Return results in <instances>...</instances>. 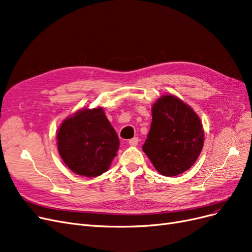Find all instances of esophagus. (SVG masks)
<instances>
[{
	"instance_id": "34e87169",
	"label": "esophagus",
	"mask_w": 252,
	"mask_h": 252,
	"mask_svg": "<svg viewBox=\"0 0 252 252\" xmlns=\"http://www.w3.org/2000/svg\"><path fill=\"white\" fill-rule=\"evenodd\" d=\"M138 141H139V139H138L137 137H135V138L129 139V140H128V144L131 145V146H137Z\"/></svg>"
}]
</instances>
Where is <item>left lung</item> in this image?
Here are the masks:
<instances>
[{
	"mask_svg": "<svg viewBox=\"0 0 252 252\" xmlns=\"http://www.w3.org/2000/svg\"><path fill=\"white\" fill-rule=\"evenodd\" d=\"M152 115L143 152L162 175L175 176L188 170L203 147L200 118L190 106L172 94L158 99Z\"/></svg>",
	"mask_w": 252,
	"mask_h": 252,
	"instance_id": "left-lung-1",
	"label": "left lung"
}]
</instances>
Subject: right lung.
<instances>
[{
    "instance_id": "1",
    "label": "right lung",
    "mask_w": 252,
    "mask_h": 252,
    "mask_svg": "<svg viewBox=\"0 0 252 252\" xmlns=\"http://www.w3.org/2000/svg\"><path fill=\"white\" fill-rule=\"evenodd\" d=\"M60 157L76 174L95 178L117 156L119 139L104 109H82L61 124L57 134Z\"/></svg>"
}]
</instances>
